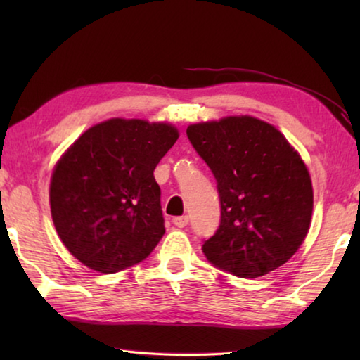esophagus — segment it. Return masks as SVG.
Returning <instances> with one entry per match:
<instances>
[{
    "mask_svg": "<svg viewBox=\"0 0 360 360\" xmlns=\"http://www.w3.org/2000/svg\"><path fill=\"white\" fill-rule=\"evenodd\" d=\"M173 224L176 225V227H179V229H184L186 225L188 224V217H187V216H179V217H174V219H173Z\"/></svg>",
    "mask_w": 360,
    "mask_h": 360,
    "instance_id": "obj_1",
    "label": "esophagus"
}]
</instances>
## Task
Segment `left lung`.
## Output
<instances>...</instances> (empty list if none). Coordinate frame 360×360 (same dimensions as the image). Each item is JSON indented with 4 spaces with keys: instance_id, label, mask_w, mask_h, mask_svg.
<instances>
[{
    "instance_id": "1",
    "label": "left lung",
    "mask_w": 360,
    "mask_h": 360,
    "mask_svg": "<svg viewBox=\"0 0 360 360\" xmlns=\"http://www.w3.org/2000/svg\"><path fill=\"white\" fill-rule=\"evenodd\" d=\"M187 138L214 174L221 224L203 243L212 265L257 278L285 264L308 233L311 178L275 127L251 115L187 127Z\"/></svg>"
}]
</instances>
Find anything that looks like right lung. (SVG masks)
<instances>
[{
    "mask_svg": "<svg viewBox=\"0 0 360 360\" xmlns=\"http://www.w3.org/2000/svg\"><path fill=\"white\" fill-rule=\"evenodd\" d=\"M179 138L169 124L109 119L82 133L51 181V212L85 266L117 273L143 262L165 233L154 169Z\"/></svg>",
    "mask_w": 360,
    "mask_h": 360,
    "instance_id": "right-lung-1",
    "label": "right lung"
}]
</instances>
